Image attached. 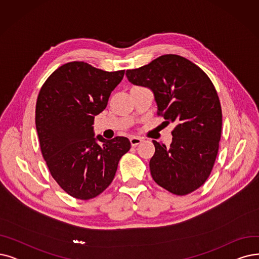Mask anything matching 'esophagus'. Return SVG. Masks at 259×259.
<instances>
[{"label":"esophagus","mask_w":259,"mask_h":259,"mask_svg":"<svg viewBox=\"0 0 259 259\" xmlns=\"http://www.w3.org/2000/svg\"><path fill=\"white\" fill-rule=\"evenodd\" d=\"M130 141H131V144L133 147H136V146H138L139 143L142 142V138H140L138 136H132L130 138Z\"/></svg>","instance_id":"esophagus-1"}]
</instances>
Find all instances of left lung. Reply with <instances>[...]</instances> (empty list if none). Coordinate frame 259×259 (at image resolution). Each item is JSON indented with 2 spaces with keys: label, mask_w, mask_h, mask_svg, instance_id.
<instances>
[{
  "label": "left lung",
  "mask_w": 259,
  "mask_h": 259,
  "mask_svg": "<svg viewBox=\"0 0 259 259\" xmlns=\"http://www.w3.org/2000/svg\"><path fill=\"white\" fill-rule=\"evenodd\" d=\"M134 85L150 88L157 115L174 123L169 147L153 140V180L177 195L200 188L210 175L222 130L220 100L210 78L187 58L167 54L126 71Z\"/></svg>",
  "instance_id": "1"
}]
</instances>
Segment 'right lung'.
<instances>
[{"mask_svg":"<svg viewBox=\"0 0 259 259\" xmlns=\"http://www.w3.org/2000/svg\"><path fill=\"white\" fill-rule=\"evenodd\" d=\"M123 76L124 70L107 72L72 61L55 70L39 91L35 120L41 153L52 178L75 199L90 200L104 191L131 149L126 137H95L92 126Z\"/></svg>","mask_w":259,"mask_h":259,"instance_id":"obj_1","label":"right lung"}]
</instances>
